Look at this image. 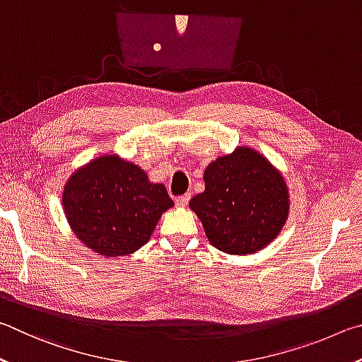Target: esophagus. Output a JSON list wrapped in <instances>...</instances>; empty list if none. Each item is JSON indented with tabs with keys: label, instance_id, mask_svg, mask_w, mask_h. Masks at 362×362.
<instances>
[{
	"label": "esophagus",
	"instance_id": "esophagus-1",
	"mask_svg": "<svg viewBox=\"0 0 362 362\" xmlns=\"http://www.w3.org/2000/svg\"><path fill=\"white\" fill-rule=\"evenodd\" d=\"M189 200H191V194H185V195H181V197H176L175 204L182 208V206H186L189 204Z\"/></svg>",
	"mask_w": 362,
	"mask_h": 362
}]
</instances>
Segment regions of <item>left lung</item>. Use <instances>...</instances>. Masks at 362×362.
Instances as JSON below:
<instances>
[{"label": "left lung", "mask_w": 362, "mask_h": 362, "mask_svg": "<svg viewBox=\"0 0 362 362\" xmlns=\"http://www.w3.org/2000/svg\"><path fill=\"white\" fill-rule=\"evenodd\" d=\"M204 180L205 191L189 206L214 248L252 255L281 232L289 213L288 186L262 154L240 146L208 165Z\"/></svg>", "instance_id": "left-lung-1"}]
</instances>
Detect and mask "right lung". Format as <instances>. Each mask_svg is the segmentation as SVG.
I'll list each match as a JSON object with an SVG mask.
<instances>
[{"instance_id":"add662e5","label":"right lung","mask_w":362,"mask_h":362,"mask_svg":"<svg viewBox=\"0 0 362 362\" xmlns=\"http://www.w3.org/2000/svg\"><path fill=\"white\" fill-rule=\"evenodd\" d=\"M68 224L101 256L133 255L149 242L162 213L173 206L163 185L116 154L76 170L62 194Z\"/></svg>"}]
</instances>
